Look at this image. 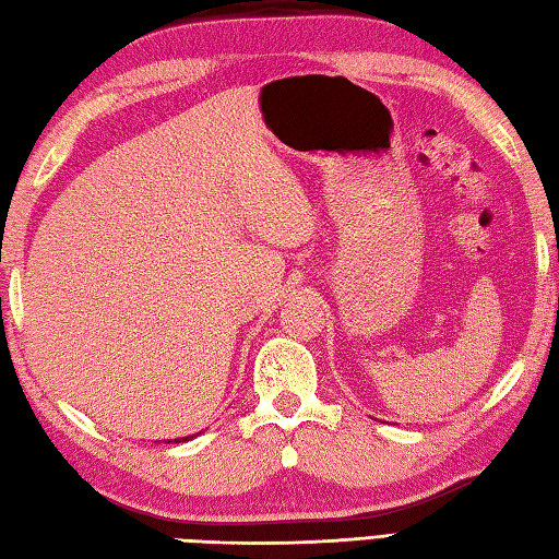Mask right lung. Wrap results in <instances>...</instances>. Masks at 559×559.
<instances>
[{"label": "right lung", "mask_w": 559, "mask_h": 559, "mask_svg": "<svg viewBox=\"0 0 559 559\" xmlns=\"http://www.w3.org/2000/svg\"><path fill=\"white\" fill-rule=\"evenodd\" d=\"M182 440H187V438H180V440H175V443H182Z\"/></svg>", "instance_id": "add662e5"}]
</instances>
